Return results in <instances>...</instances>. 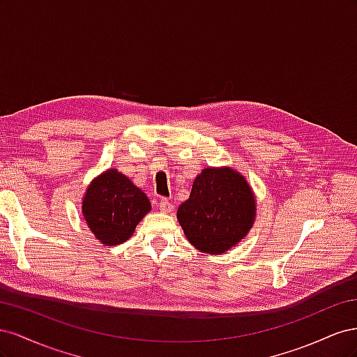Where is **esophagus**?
Returning a JSON list of instances; mask_svg holds the SVG:
<instances>
[{
	"label": "esophagus",
	"instance_id": "1",
	"mask_svg": "<svg viewBox=\"0 0 357 357\" xmlns=\"http://www.w3.org/2000/svg\"><path fill=\"white\" fill-rule=\"evenodd\" d=\"M172 208H174V205H172L167 198H160V201H159V210L162 213H169Z\"/></svg>",
	"mask_w": 357,
	"mask_h": 357
}]
</instances>
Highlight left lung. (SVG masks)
<instances>
[{
    "label": "left lung",
    "mask_w": 357,
    "mask_h": 357,
    "mask_svg": "<svg viewBox=\"0 0 357 357\" xmlns=\"http://www.w3.org/2000/svg\"><path fill=\"white\" fill-rule=\"evenodd\" d=\"M256 197L245 177L231 167H208L193 180L190 197L177 210L189 243L208 255L226 253L252 229Z\"/></svg>",
    "instance_id": "left-lung-1"
}]
</instances>
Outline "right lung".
<instances>
[{
  "label": "right lung",
  "instance_id": "add662e5",
  "mask_svg": "<svg viewBox=\"0 0 357 357\" xmlns=\"http://www.w3.org/2000/svg\"><path fill=\"white\" fill-rule=\"evenodd\" d=\"M150 210L146 193L116 168L95 177L82 198L84 222L104 245H117L131 238Z\"/></svg>",
  "mask_w": 357,
  "mask_h": 357
}]
</instances>
